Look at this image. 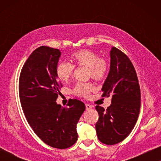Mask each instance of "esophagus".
Instances as JSON below:
<instances>
[{
	"label": "esophagus",
	"mask_w": 161,
	"mask_h": 161,
	"mask_svg": "<svg viewBox=\"0 0 161 161\" xmlns=\"http://www.w3.org/2000/svg\"><path fill=\"white\" fill-rule=\"evenodd\" d=\"M86 110L92 109V105H89V104H86Z\"/></svg>",
	"instance_id": "34e87169"
}]
</instances>
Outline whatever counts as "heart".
<instances>
[{"instance_id":"1","label":"heart","mask_w":161,"mask_h":161,"mask_svg":"<svg viewBox=\"0 0 161 161\" xmlns=\"http://www.w3.org/2000/svg\"><path fill=\"white\" fill-rule=\"evenodd\" d=\"M71 58L75 65L88 67L89 75L94 80L100 81L107 76L108 72V62L103 58H100L97 53L90 50H81L74 53ZM75 68V66L69 61H61L57 64L56 75L61 81L65 82L73 74ZM93 89L91 83H78L73 88L72 92L78 97H87Z\"/></svg>"}]
</instances>
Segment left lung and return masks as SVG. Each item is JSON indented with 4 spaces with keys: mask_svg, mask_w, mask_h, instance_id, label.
Returning a JSON list of instances; mask_svg holds the SVG:
<instances>
[{
    "mask_svg": "<svg viewBox=\"0 0 161 161\" xmlns=\"http://www.w3.org/2000/svg\"><path fill=\"white\" fill-rule=\"evenodd\" d=\"M110 72L103 86V97H111L106 110L97 105L99 119L95 125L98 139L114 145L130 135L137 122L141 90L136 72L128 57L116 47L111 50Z\"/></svg>",
    "mask_w": 161,
    "mask_h": 161,
    "instance_id": "obj_1",
    "label": "left lung"
}]
</instances>
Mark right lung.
Listing matches in <instances>:
<instances>
[{
	"label": "right lung",
	"mask_w": 161,
	"mask_h": 161,
	"mask_svg": "<svg viewBox=\"0 0 161 161\" xmlns=\"http://www.w3.org/2000/svg\"><path fill=\"white\" fill-rule=\"evenodd\" d=\"M61 52L41 46L24 64L19 78V96L23 113L36 136L46 144L67 149L78 140L76 126L84 103L69 99L67 106L56 103L62 84L56 69Z\"/></svg>",
	"instance_id": "right-lung-1"
}]
</instances>
